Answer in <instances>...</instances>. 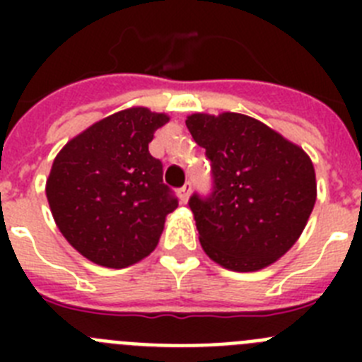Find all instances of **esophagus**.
Listing matches in <instances>:
<instances>
[{"label": "esophagus", "instance_id": "obj_1", "mask_svg": "<svg viewBox=\"0 0 362 362\" xmlns=\"http://www.w3.org/2000/svg\"><path fill=\"white\" fill-rule=\"evenodd\" d=\"M190 192H192V185L190 183H185L183 187L179 188V201H181V203H187L188 201V197H190Z\"/></svg>", "mask_w": 362, "mask_h": 362}]
</instances>
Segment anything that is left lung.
I'll return each mask as SVG.
<instances>
[{"instance_id": "left-lung-1", "label": "left lung", "mask_w": 362, "mask_h": 362, "mask_svg": "<svg viewBox=\"0 0 362 362\" xmlns=\"http://www.w3.org/2000/svg\"><path fill=\"white\" fill-rule=\"evenodd\" d=\"M187 127L212 163V194L188 201L203 250L233 272L270 267L296 245L313 210L312 159L245 114H192Z\"/></svg>"}]
</instances>
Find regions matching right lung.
Returning a JSON list of instances; mask_svg holds the SVG:
<instances>
[{"label": "right lung", "mask_w": 362, "mask_h": 362, "mask_svg": "<svg viewBox=\"0 0 362 362\" xmlns=\"http://www.w3.org/2000/svg\"><path fill=\"white\" fill-rule=\"evenodd\" d=\"M166 114L132 107L70 139L52 163L47 199L63 238L92 263L127 268L158 246L177 199L152 158Z\"/></svg>", "instance_id": "right-lung-1"}]
</instances>
